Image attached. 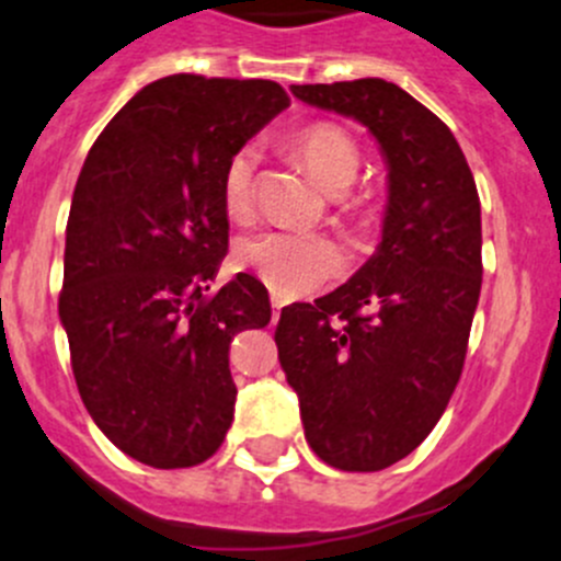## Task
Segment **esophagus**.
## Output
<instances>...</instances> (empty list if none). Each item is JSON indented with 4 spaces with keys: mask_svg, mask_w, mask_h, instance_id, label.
I'll use <instances>...</instances> for the list:
<instances>
[{
    "mask_svg": "<svg viewBox=\"0 0 561 561\" xmlns=\"http://www.w3.org/2000/svg\"><path fill=\"white\" fill-rule=\"evenodd\" d=\"M270 302H273V321H278L280 308H283V299L278 297V294H273V299H270Z\"/></svg>",
    "mask_w": 561,
    "mask_h": 561,
    "instance_id": "1",
    "label": "esophagus"
}]
</instances>
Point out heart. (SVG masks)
<instances>
[{
    "instance_id": "1",
    "label": "heart",
    "mask_w": 561,
    "mask_h": 561,
    "mask_svg": "<svg viewBox=\"0 0 561 561\" xmlns=\"http://www.w3.org/2000/svg\"><path fill=\"white\" fill-rule=\"evenodd\" d=\"M288 152L310 171L327 193H343L359 174V147L343 127L313 122L288 138ZM256 147L245 144L226 163L220 176V198L231 220L245 224L253 215L256 191ZM343 198V196H341ZM352 207V198H343ZM242 267L256 273L280 297H305L319 291L346 270V256L332 240L302 231H264L248 237L237 248Z\"/></svg>"
}]
</instances>
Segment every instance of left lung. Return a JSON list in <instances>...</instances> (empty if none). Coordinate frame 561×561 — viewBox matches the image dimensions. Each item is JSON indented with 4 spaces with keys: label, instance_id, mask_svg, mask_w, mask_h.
<instances>
[{
    "label": "left lung",
    "instance_id": "8db88e82",
    "mask_svg": "<svg viewBox=\"0 0 561 561\" xmlns=\"http://www.w3.org/2000/svg\"><path fill=\"white\" fill-rule=\"evenodd\" d=\"M368 127L387 163L374 256L321 299L280 310L275 343L305 439L343 471H379L434 431L461 379L482 286L480 196L450 127L385 79L294 84Z\"/></svg>",
    "mask_w": 561,
    "mask_h": 561
}]
</instances>
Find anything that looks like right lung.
<instances>
[{"label": "right lung", "instance_id": "add662e5", "mask_svg": "<svg viewBox=\"0 0 561 561\" xmlns=\"http://www.w3.org/2000/svg\"><path fill=\"white\" fill-rule=\"evenodd\" d=\"M288 103L275 81L165 76L116 111L76 182L59 319L94 425L147 467L204 463L231 428L229 346L273 308L248 273L209 291L229 251L220 176Z\"/></svg>", "mask_w": 561, "mask_h": 561}]
</instances>
